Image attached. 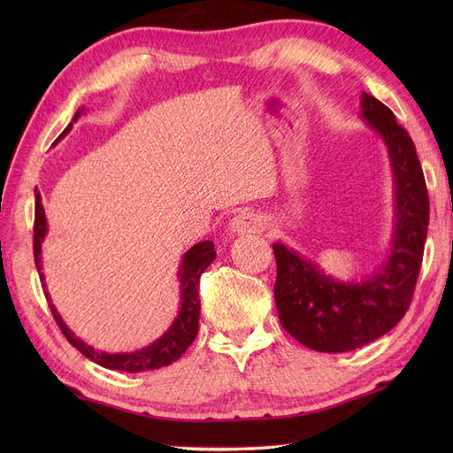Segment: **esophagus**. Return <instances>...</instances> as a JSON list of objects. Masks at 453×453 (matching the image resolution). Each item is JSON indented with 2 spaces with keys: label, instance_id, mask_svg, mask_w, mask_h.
Wrapping results in <instances>:
<instances>
[{
  "label": "esophagus",
  "instance_id": "obj_1",
  "mask_svg": "<svg viewBox=\"0 0 453 453\" xmlns=\"http://www.w3.org/2000/svg\"><path fill=\"white\" fill-rule=\"evenodd\" d=\"M265 229V221L263 216H258L257 211L251 210H243L229 221V232L234 235H253V234H261Z\"/></svg>",
  "mask_w": 453,
  "mask_h": 453
}]
</instances>
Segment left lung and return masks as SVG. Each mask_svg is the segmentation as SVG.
I'll return each mask as SVG.
<instances>
[{"instance_id": "8db88e82", "label": "left lung", "mask_w": 453, "mask_h": 453, "mask_svg": "<svg viewBox=\"0 0 453 453\" xmlns=\"http://www.w3.org/2000/svg\"><path fill=\"white\" fill-rule=\"evenodd\" d=\"M360 117L381 136L393 175V239L360 282H341L310 258L274 243V300L284 329L317 352H350L395 326L415 292L428 232V190L415 143L386 104L362 93Z\"/></svg>"}]
</instances>
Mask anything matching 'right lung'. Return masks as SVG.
Returning <instances> with one entry per match:
<instances>
[{"mask_svg":"<svg viewBox=\"0 0 453 453\" xmlns=\"http://www.w3.org/2000/svg\"><path fill=\"white\" fill-rule=\"evenodd\" d=\"M83 109L73 114L72 122L67 124V128L58 136V140H62L67 132L72 130L73 122H78L81 117ZM56 140V142H58ZM35 265L36 271L41 274V282L44 288V294L48 297V305H50L52 315L56 323L60 325V329L64 336L72 346H75L85 358H89L91 362L103 365V368L109 370H120V372H130V373H138V372H148V370H159L163 365H169L175 360H179L182 354L187 352L192 341L196 339L198 334V317H200V300H198V282H200V274L206 271V268L214 263L216 251H214V243L211 242H200L196 245H192L188 251L182 255V261L179 266V282H180V307L179 313L175 317V321L171 323L169 329L163 333L157 341H153L151 344L143 346L140 350L134 352H103V350H95L91 344L83 342L80 336H75V333L64 323V319L58 313L54 307L50 294L46 292V284H44V274H42V243L44 237L48 234V221L44 216V206L41 200V192L35 188Z\"/></svg>","mask_w":453,"mask_h":453,"instance_id":"1","label":"right lung"}]
</instances>
